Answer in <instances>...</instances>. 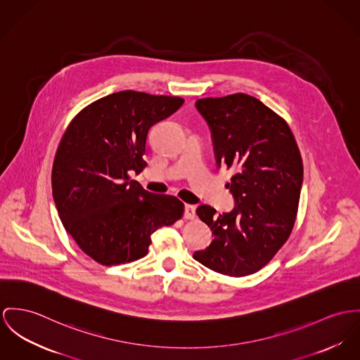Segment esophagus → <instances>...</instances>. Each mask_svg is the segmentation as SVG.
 <instances>
[{
	"instance_id": "34e87169",
	"label": "esophagus",
	"mask_w": 360,
	"mask_h": 360,
	"mask_svg": "<svg viewBox=\"0 0 360 360\" xmlns=\"http://www.w3.org/2000/svg\"><path fill=\"white\" fill-rule=\"evenodd\" d=\"M195 217V208L191 204L185 205V212H184V218L185 219H194Z\"/></svg>"
}]
</instances>
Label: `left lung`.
Returning <instances> with one entry per match:
<instances>
[{
  "label": "left lung",
  "instance_id": "8db88e82",
  "mask_svg": "<svg viewBox=\"0 0 360 360\" xmlns=\"http://www.w3.org/2000/svg\"><path fill=\"white\" fill-rule=\"evenodd\" d=\"M195 108L211 130L217 166L236 174L226 184L234 198L230 212L197 208L214 240L193 257L224 276H250L292 233L303 185L300 150L288 123L252 96L201 98Z\"/></svg>",
  "mask_w": 360,
  "mask_h": 360
}]
</instances>
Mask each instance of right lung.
<instances>
[{
  "mask_svg": "<svg viewBox=\"0 0 360 360\" xmlns=\"http://www.w3.org/2000/svg\"><path fill=\"white\" fill-rule=\"evenodd\" d=\"M182 104L181 97L117 91L87 105L67 127L52 168L53 200L67 233L97 263L143 257L150 236L182 218V201L150 193L129 176L146 166L149 130Z\"/></svg>",
  "mask_w": 360,
  "mask_h": 360,
  "instance_id": "1",
  "label": "right lung"
}]
</instances>
